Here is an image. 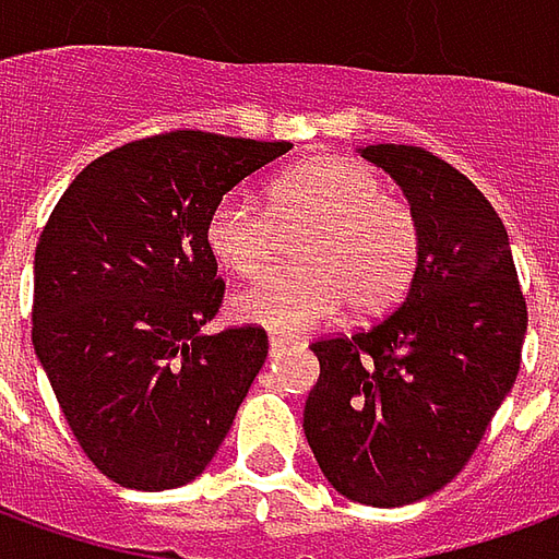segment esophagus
<instances>
[{
	"label": "esophagus",
	"mask_w": 559,
	"mask_h": 559,
	"mask_svg": "<svg viewBox=\"0 0 559 559\" xmlns=\"http://www.w3.org/2000/svg\"><path fill=\"white\" fill-rule=\"evenodd\" d=\"M290 347H293L290 338H281V335H272V338H269V353H272V356H281V353L290 350Z\"/></svg>",
	"instance_id": "esophagus-1"
}]
</instances>
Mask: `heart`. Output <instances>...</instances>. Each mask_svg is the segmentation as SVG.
<instances>
[{
	"label": "heart",
	"mask_w": 559,
	"mask_h": 559,
	"mask_svg": "<svg viewBox=\"0 0 559 559\" xmlns=\"http://www.w3.org/2000/svg\"><path fill=\"white\" fill-rule=\"evenodd\" d=\"M314 227L302 242L305 266L278 269L233 299V317L275 335H302L350 302L359 314L395 305L419 263V224L407 203L365 164L317 158L281 173L269 206L230 191L206 221V245L221 266L254 278L278 251V233Z\"/></svg>",
	"instance_id": "b5f03b06"
}]
</instances>
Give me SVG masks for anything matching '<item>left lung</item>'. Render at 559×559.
<instances>
[{
  "label": "left lung",
  "instance_id": "left-lung-1",
  "mask_svg": "<svg viewBox=\"0 0 559 559\" xmlns=\"http://www.w3.org/2000/svg\"><path fill=\"white\" fill-rule=\"evenodd\" d=\"M359 152L407 197L419 263L392 314L311 344L320 380L305 437L335 491L392 509L431 497L469 461L515 383L527 302L503 221L464 173L419 146Z\"/></svg>",
  "mask_w": 559,
  "mask_h": 559
}]
</instances>
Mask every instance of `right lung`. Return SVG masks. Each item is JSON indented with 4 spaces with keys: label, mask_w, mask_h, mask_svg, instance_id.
<instances>
[{
    "label": "right lung",
    "mask_w": 559,
    "mask_h": 559,
    "mask_svg": "<svg viewBox=\"0 0 559 559\" xmlns=\"http://www.w3.org/2000/svg\"><path fill=\"white\" fill-rule=\"evenodd\" d=\"M290 143L170 131L95 158L35 248L32 344L80 449L107 479H197L266 362L260 326L203 335L224 299L206 221Z\"/></svg>",
    "instance_id": "add662e5"
}]
</instances>
